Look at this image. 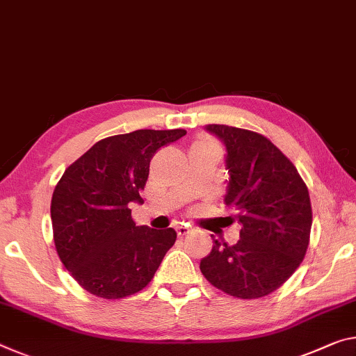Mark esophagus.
<instances>
[{
	"mask_svg": "<svg viewBox=\"0 0 356 356\" xmlns=\"http://www.w3.org/2000/svg\"><path fill=\"white\" fill-rule=\"evenodd\" d=\"M177 229V234H179V238H184V236H187L190 231H191V228L188 227V225H179V227L176 228Z\"/></svg>",
	"mask_w": 356,
	"mask_h": 356,
	"instance_id": "obj_1",
	"label": "esophagus"
}]
</instances>
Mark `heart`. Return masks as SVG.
Wrapping results in <instances>:
<instances>
[{"label": "heart", "instance_id": "b5f03b06", "mask_svg": "<svg viewBox=\"0 0 356 356\" xmlns=\"http://www.w3.org/2000/svg\"><path fill=\"white\" fill-rule=\"evenodd\" d=\"M196 144H212V143H211V140H207V139H201Z\"/></svg>", "mask_w": 356, "mask_h": 356}]
</instances>
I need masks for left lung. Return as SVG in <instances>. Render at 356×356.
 <instances>
[{
	"instance_id": "obj_1",
	"label": "left lung",
	"mask_w": 356,
	"mask_h": 356,
	"mask_svg": "<svg viewBox=\"0 0 356 356\" xmlns=\"http://www.w3.org/2000/svg\"><path fill=\"white\" fill-rule=\"evenodd\" d=\"M227 147L229 172L225 204L242 225L234 245L213 239L201 259L204 277L241 300L268 296L300 266L309 245L312 207L295 165L263 134L207 125Z\"/></svg>"
}]
</instances>
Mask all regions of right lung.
Masks as SVG:
<instances>
[{
	"label": "right lung",
	"instance_id": "1",
	"mask_svg": "<svg viewBox=\"0 0 356 356\" xmlns=\"http://www.w3.org/2000/svg\"><path fill=\"white\" fill-rule=\"evenodd\" d=\"M185 129H138L98 140L66 168L52 195L54 242L83 290L104 300L140 291L176 242L172 228L136 227L131 202L149 177L155 152Z\"/></svg>",
	"mask_w": 356,
	"mask_h": 356
}]
</instances>
